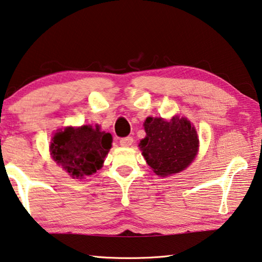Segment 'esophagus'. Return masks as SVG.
<instances>
[{"label":"esophagus","instance_id":"1","mask_svg":"<svg viewBox=\"0 0 262 262\" xmlns=\"http://www.w3.org/2000/svg\"><path fill=\"white\" fill-rule=\"evenodd\" d=\"M120 144L122 147H129V145L133 144V137L132 136H126L120 139Z\"/></svg>","mask_w":262,"mask_h":262}]
</instances>
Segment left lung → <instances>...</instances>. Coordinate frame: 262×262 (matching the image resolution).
Here are the masks:
<instances>
[{"instance_id":"1","label":"left lung","mask_w":262,"mask_h":262,"mask_svg":"<svg viewBox=\"0 0 262 262\" xmlns=\"http://www.w3.org/2000/svg\"><path fill=\"white\" fill-rule=\"evenodd\" d=\"M147 136L141 141L148 165L158 176H170L187 167L198 152L199 139L194 127L185 118L174 117L170 121L162 118H147Z\"/></svg>"}]
</instances>
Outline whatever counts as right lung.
Instances as JSON below:
<instances>
[{
	"instance_id": "obj_1",
	"label": "right lung",
	"mask_w": 262,
	"mask_h": 262,
	"mask_svg": "<svg viewBox=\"0 0 262 262\" xmlns=\"http://www.w3.org/2000/svg\"><path fill=\"white\" fill-rule=\"evenodd\" d=\"M112 136L97 126L66 128L56 133L51 144L54 161L73 178L82 179L99 170L111 149Z\"/></svg>"
}]
</instances>
